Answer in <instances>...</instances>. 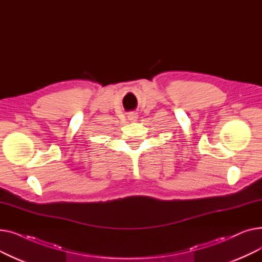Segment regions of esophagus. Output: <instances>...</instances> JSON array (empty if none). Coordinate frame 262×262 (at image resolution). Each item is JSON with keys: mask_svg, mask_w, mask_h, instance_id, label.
<instances>
[{"mask_svg": "<svg viewBox=\"0 0 262 262\" xmlns=\"http://www.w3.org/2000/svg\"><path fill=\"white\" fill-rule=\"evenodd\" d=\"M137 118H138V115H137L136 113H130V114H128V120H130V121H136Z\"/></svg>", "mask_w": 262, "mask_h": 262, "instance_id": "1", "label": "esophagus"}]
</instances>
